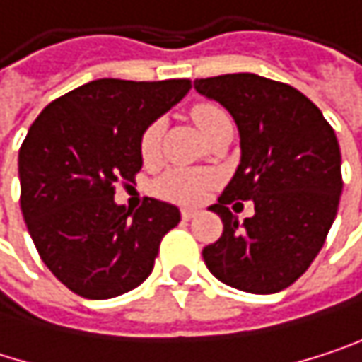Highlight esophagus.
I'll return each mask as SVG.
<instances>
[{
  "label": "esophagus",
  "mask_w": 362,
  "mask_h": 362,
  "mask_svg": "<svg viewBox=\"0 0 362 362\" xmlns=\"http://www.w3.org/2000/svg\"><path fill=\"white\" fill-rule=\"evenodd\" d=\"M197 216V209H192V207H184L182 209V218L184 220H190V218H194Z\"/></svg>",
  "instance_id": "1"
}]
</instances>
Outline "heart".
<instances>
[{"label":"heart","instance_id":"heart-1","mask_svg":"<svg viewBox=\"0 0 362 362\" xmlns=\"http://www.w3.org/2000/svg\"><path fill=\"white\" fill-rule=\"evenodd\" d=\"M192 119L197 123V127L201 129L203 136H207L218 123L228 121V115L216 105H197L192 109ZM161 138H163V123L161 121H153L151 125L144 127L140 142H138V151L140 157L146 163H153L159 159L161 153ZM211 178L203 172H194V170H170L165 172L157 184L155 190L170 199V201H178V203H194L203 197L205 188L209 186Z\"/></svg>","mask_w":362,"mask_h":362}]
</instances>
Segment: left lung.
<instances>
[{
    "mask_svg": "<svg viewBox=\"0 0 362 362\" xmlns=\"http://www.w3.org/2000/svg\"><path fill=\"white\" fill-rule=\"evenodd\" d=\"M194 90L222 105L239 129L241 161L209 209L222 237L203 250L209 272L247 293H276L300 279L335 220L341 155L333 127L302 92L253 73L194 79ZM230 200H253L239 223Z\"/></svg>",
    "mask_w": 362,
    "mask_h": 362,
    "instance_id": "8db88e82",
    "label": "left lung"
}]
</instances>
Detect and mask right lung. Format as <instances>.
<instances>
[{
    "label": "right lung",
    "mask_w": 362,
    "mask_h": 362,
    "mask_svg": "<svg viewBox=\"0 0 362 362\" xmlns=\"http://www.w3.org/2000/svg\"><path fill=\"white\" fill-rule=\"evenodd\" d=\"M188 90V79H96L31 125L18 153L23 218L43 264L77 296L109 300L136 289L180 222V209L159 199L136 211L119 205L112 184L134 182L144 127Z\"/></svg>",
    "instance_id": "add662e5"
}]
</instances>
